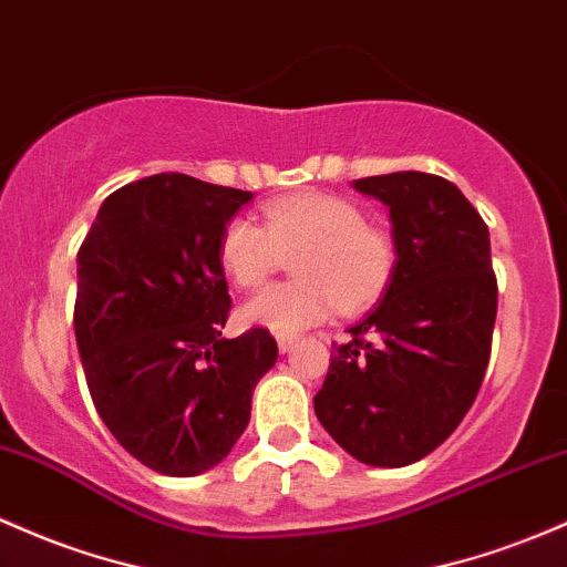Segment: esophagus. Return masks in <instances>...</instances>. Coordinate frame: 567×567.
Here are the masks:
<instances>
[{
    "mask_svg": "<svg viewBox=\"0 0 567 567\" xmlns=\"http://www.w3.org/2000/svg\"><path fill=\"white\" fill-rule=\"evenodd\" d=\"M293 344H296V336H293V333H279V336H277L279 352H288Z\"/></svg>",
    "mask_w": 567,
    "mask_h": 567,
    "instance_id": "esophagus-1",
    "label": "esophagus"
}]
</instances>
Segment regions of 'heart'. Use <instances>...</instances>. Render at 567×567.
Masks as SVG:
<instances>
[{"mask_svg":"<svg viewBox=\"0 0 567 567\" xmlns=\"http://www.w3.org/2000/svg\"><path fill=\"white\" fill-rule=\"evenodd\" d=\"M264 226L236 215L223 226L217 258L239 288H260L293 259L296 279L260 290L241 320L274 333H296L339 307L358 315L374 307L393 282L395 241L365 213L333 193H298L264 209Z\"/></svg>","mask_w":567,"mask_h":567,"instance_id":"heart-1","label":"heart"}]
</instances>
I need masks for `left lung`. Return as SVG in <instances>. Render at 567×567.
Returning <instances> with one entry per match:
<instances>
[{
	"mask_svg": "<svg viewBox=\"0 0 567 567\" xmlns=\"http://www.w3.org/2000/svg\"><path fill=\"white\" fill-rule=\"evenodd\" d=\"M354 188L390 209L398 266L382 303L333 344L315 414L354 460L401 468L444 444L482 388L497 315L489 231L439 174Z\"/></svg>",
	"mask_w": 567,
	"mask_h": 567,
	"instance_id": "1",
	"label": "left lung"
}]
</instances>
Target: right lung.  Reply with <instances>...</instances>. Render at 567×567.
<instances>
[{
	"instance_id": "1",
	"label": "right lung",
	"mask_w": 567,
	"mask_h": 567,
	"mask_svg": "<svg viewBox=\"0 0 567 567\" xmlns=\"http://www.w3.org/2000/svg\"><path fill=\"white\" fill-rule=\"evenodd\" d=\"M250 198L153 174L104 198L78 250L74 336L93 406L155 474L196 476L220 463L277 360L266 328L220 336L231 296L217 241Z\"/></svg>"
}]
</instances>
